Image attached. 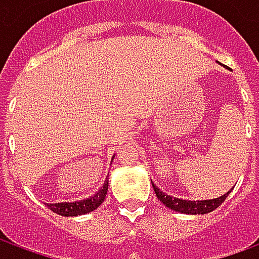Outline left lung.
I'll return each mask as SVG.
<instances>
[{
	"mask_svg": "<svg viewBox=\"0 0 259 259\" xmlns=\"http://www.w3.org/2000/svg\"><path fill=\"white\" fill-rule=\"evenodd\" d=\"M154 191L157 194L158 200L162 202L163 205H166L170 209H174L176 212H182V213H190V215H204L208 212L217 209L218 206L222 204L223 201L226 200V197L229 195L230 191H228L226 194L221 195L219 198H213V200H204V201H189V200H180V198H175L170 195H166L165 193L158 189L157 186L152 185Z\"/></svg>",
	"mask_w": 259,
	"mask_h": 259,
	"instance_id": "left-lung-1",
	"label": "left lung"
}]
</instances>
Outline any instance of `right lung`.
<instances>
[{"label":"right lung","mask_w":259,"mask_h":259,"mask_svg":"<svg viewBox=\"0 0 259 259\" xmlns=\"http://www.w3.org/2000/svg\"><path fill=\"white\" fill-rule=\"evenodd\" d=\"M108 191V180L100 190L97 191L96 194L91 195L90 198L81 201H76V202H58V204H47V206L55 213L62 215V217H77V215H84L87 212H91L97 209L101 205L105 195Z\"/></svg>","instance_id":"right-lung-1"}]
</instances>
